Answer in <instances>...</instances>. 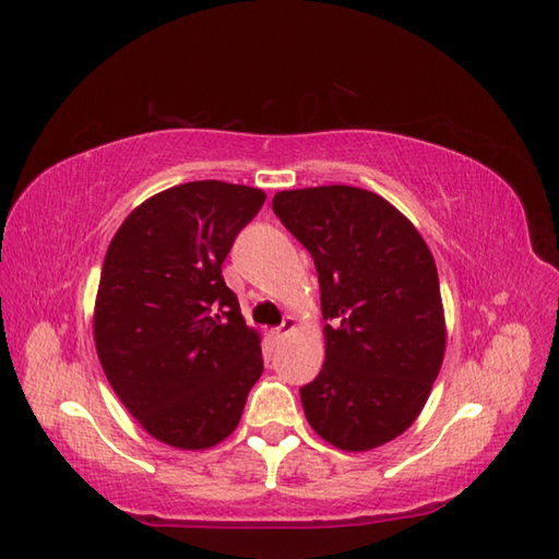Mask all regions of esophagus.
<instances>
[{
	"instance_id": "1",
	"label": "esophagus",
	"mask_w": 559,
	"mask_h": 559,
	"mask_svg": "<svg viewBox=\"0 0 559 559\" xmlns=\"http://www.w3.org/2000/svg\"><path fill=\"white\" fill-rule=\"evenodd\" d=\"M294 329H296V319H294V317H284L282 324H280V326H275L273 331H270V335H273L275 341H282V337L289 335Z\"/></svg>"
}]
</instances>
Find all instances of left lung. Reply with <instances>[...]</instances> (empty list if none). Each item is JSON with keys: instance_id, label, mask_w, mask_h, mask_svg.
<instances>
[{"instance_id": "left-lung-1", "label": "left lung", "mask_w": 559, "mask_h": 559, "mask_svg": "<svg viewBox=\"0 0 559 559\" xmlns=\"http://www.w3.org/2000/svg\"><path fill=\"white\" fill-rule=\"evenodd\" d=\"M273 212L314 259L326 361L300 386L310 427L361 452L401 436L425 408L445 354L436 263L417 228L354 186L280 191Z\"/></svg>"}]
</instances>
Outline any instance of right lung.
<instances>
[{"label":"right lung","mask_w":559,"mask_h":559,"mask_svg":"<svg viewBox=\"0 0 559 559\" xmlns=\"http://www.w3.org/2000/svg\"><path fill=\"white\" fill-rule=\"evenodd\" d=\"M265 193L189 181L130 212L107 249L95 300L105 376L140 425L181 450L222 443L263 373L261 337L222 275Z\"/></svg>","instance_id":"obj_1"}]
</instances>
